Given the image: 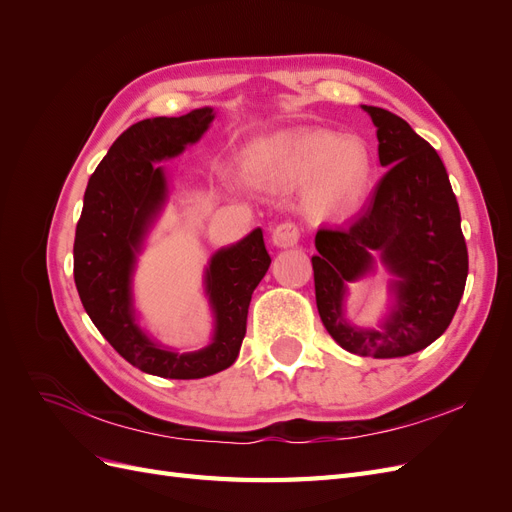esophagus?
<instances>
[{
	"label": "esophagus",
	"mask_w": 512,
	"mask_h": 512,
	"mask_svg": "<svg viewBox=\"0 0 512 512\" xmlns=\"http://www.w3.org/2000/svg\"><path fill=\"white\" fill-rule=\"evenodd\" d=\"M301 230L294 222H282L273 228V243L277 247H292L299 243Z\"/></svg>",
	"instance_id": "34e87169"
}]
</instances>
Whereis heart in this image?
<instances>
[{"mask_svg":"<svg viewBox=\"0 0 512 512\" xmlns=\"http://www.w3.org/2000/svg\"><path fill=\"white\" fill-rule=\"evenodd\" d=\"M245 166L267 188H294L305 181V209L327 220L348 218L361 207L371 175L361 141L312 128L265 138L252 147Z\"/></svg>","mask_w":512,"mask_h":512,"instance_id":"heart-1","label":"heart"}]
</instances>
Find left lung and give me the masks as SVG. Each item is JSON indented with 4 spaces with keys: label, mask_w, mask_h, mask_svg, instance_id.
I'll return each mask as SVG.
<instances>
[{
    "label": "left lung",
    "mask_w": 512,
    "mask_h": 512,
    "mask_svg": "<svg viewBox=\"0 0 512 512\" xmlns=\"http://www.w3.org/2000/svg\"><path fill=\"white\" fill-rule=\"evenodd\" d=\"M378 136L384 177L342 228H320L312 256L316 305L324 329L344 350L395 359L427 348L448 329L468 277V247L446 168L410 123L365 106ZM376 253L396 275V303L380 330L343 318L345 284L373 270Z\"/></svg>",
    "instance_id": "obj_1"
}]
</instances>
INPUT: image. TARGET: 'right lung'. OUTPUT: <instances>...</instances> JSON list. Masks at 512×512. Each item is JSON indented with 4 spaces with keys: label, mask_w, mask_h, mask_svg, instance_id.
Masks as SVG:
<instances>
[{
    "label": "right lung",
    "mask_w": 512,
    "mask_h": 512,
    "mask_svg": "<svg viewBox=\"0 0 512 512\" xmlns=\"http://www.w3.org/2000/svg\"><path fill=\"white\" fill-rule=\"evenodd\" d=\"M213 108L181 117H153L130 126L89 177L74 237V282L91 322L123 359L145 374L196 380L235 363L247 329L252 292L265 277L271 256L256 228L239 243L215 252L205 290L215 318L211 344L175 352L151 342L136 324L132 271L149 226L166 200V158L196 143L213 121Z\"/></svg>",
    "instance_id": "add662e5"
}]
</instances>
